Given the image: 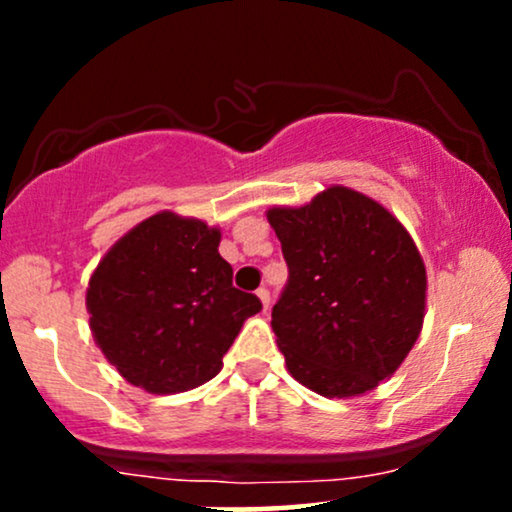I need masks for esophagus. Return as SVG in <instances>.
<instances>
[{
  "instance_id": "34e87169",
  "label": "esophagus",
  "mask_w": 512,
  "mask_h": 512,
  "mask_svg": "<svg viewBox=\"0 0 512 512\" xmlns=\"http://www.w3.org/2000/svg\"><path fill=\"white\" fill-rule=\"evenodd\" d=\"M257 298H260V301H262V308H264V310H267L269 303H272V296H269V289H264V286H262V289H257Z\"/></svg>"
}]
</instances>
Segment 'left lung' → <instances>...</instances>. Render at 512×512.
<instances>
[{
    "label": "left lung",
    "instance_id": "8db88e82",
    "mask_svg": "<svg viewBox=\"0 0 512 512\" xmlns=\"http://www.w3.org/2000/svg\"><path fill=\"white\" fill-rule=\"evenodd\" d=\"M289 264L272 308L286 368L322 397H358L402 366L426 315V267L383 204L332 185L267 211Z\"/></svg>",
    "mask_w": 512,
    "mask_h": 512
}]
</instances>
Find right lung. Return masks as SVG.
<instances>
[{"label": "right lung", "instance_id": "add662e5", "mask_svg": "<svg viewBox=\"0 0 512 512\" xmlns=\"http://www.w3.org/2000/svg\"><path fill=\"white\" fill-rule=\"evenodd\" d=\"M221 231L158 211L105 252L86 289L88 325L103 356L134 387L175 395L223 366L260 298L233 286Z\"/></svg>", "mask_w": 512, "mask_h": 512}]
</instances>
